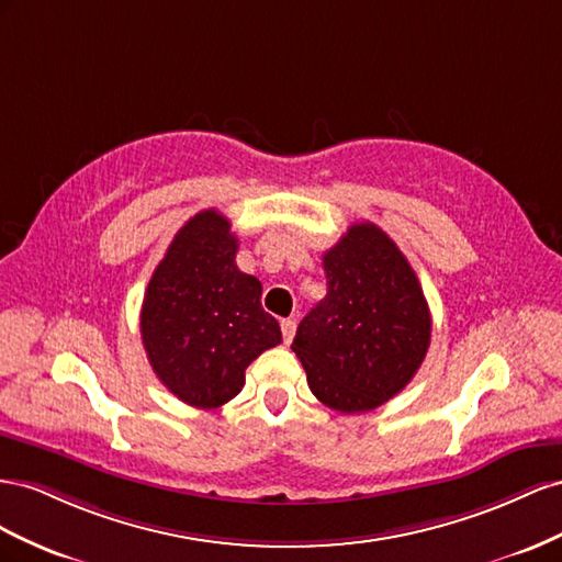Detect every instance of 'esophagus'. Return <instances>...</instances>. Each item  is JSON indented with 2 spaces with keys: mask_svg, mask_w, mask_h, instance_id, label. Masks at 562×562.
Wrapping results in <instances>:
<instances>
[{
  "mask_svg": "<svg viewBox=\"0 0 562 562\" xmlns=\"http://www.w3.org/2000/svg\"><path fill=\"white\" fill-rule=\"evenodd\" d=\"M280 329H282V339H284V344H292L294 334H296V323H294V319H282V323H280Z\"/></svg>",
  "mask_w": 562,
  "mask_h": 562,
  "instance_id": "obj_1",
  "label": "esophagus"
}]
</instances>
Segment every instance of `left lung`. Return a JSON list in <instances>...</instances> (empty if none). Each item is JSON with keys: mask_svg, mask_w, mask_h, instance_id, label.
Instances as JSON below:
<instances>
[{"mask_svg": "<svg viewBox=\"0 0 562 562\" xmlns=\"http://www.w3.org/2000/svg\"><path fill=\"white\" fill-rule=\"evenodd\" d=\"M327 296L301 319L292 350L327 407L370 412L403 391L430 346V311L405 254L370 221L323 254Z\"/></svg>", "mask_w": 562, "mask_h": 562, "instance_id": "1", "label": "left lung"}]
</instances>
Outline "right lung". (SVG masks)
Masks as SVG:
<instances>
[{
	"label": "right lung",
	"mask_w": 562,
	"mask_h": 562,
	"mask_svg": "<svg viewBox=\"0 0 562 562\" xmlns=\"http://www.w3.org/2000/svg\"><path fill=\"white\" fill-rule=\"evenodd\" d=\"M235 254L231 221L204 210L176 233L143 299L153 372L190 407L226 405L247 367L282 341L278 319L261 308V282L237 268Z\"/></svg>",
	"instance_id": "right-lung-1"
}]
</instances>
